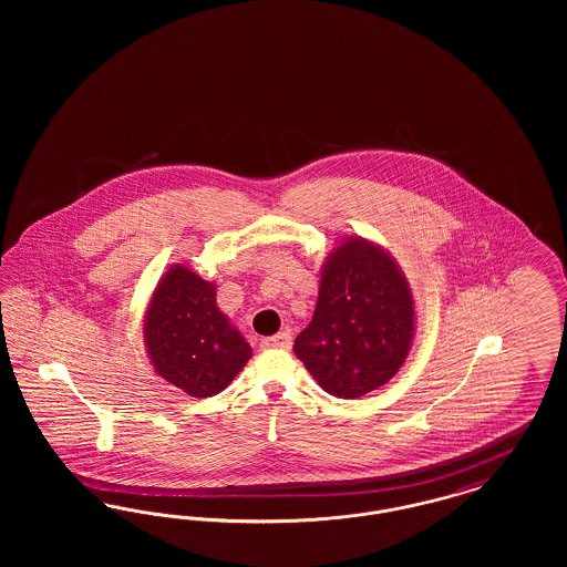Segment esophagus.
<instances>
[{"label": "esophagus", "mask_w": 567, "mask_h": 567, "mask_svg": "<svg viewBox=\"0 0 567 567\" xmlns=\"http://www.w3.org/2000/svg\"><path fill=\"white\" fill-rule=\"evenodd\" d=\"M261 347H264V349H282V351H289V349H291V333L280 331V333H276V336H271V338L261 340Z\"/></svg>", "instance_id": "obj_1"}]
</instances>
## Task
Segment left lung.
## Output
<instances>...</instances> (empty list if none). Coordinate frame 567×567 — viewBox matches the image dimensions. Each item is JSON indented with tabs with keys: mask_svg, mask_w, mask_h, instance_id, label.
I'll return each instance as SVG.
<instances>
[{
	"mask_svg": "<svg viewBox=\"0 0 567 567\" xmlns=\"http://www.w3.org/2000/svg\"><path fill=\"white\" fill-rule=\"evenodd\" d=\"M412 331L402 271L374 244L349 240L329 255L315 317L293 351L329 395L354 400L398 374Z\"/></svg>",
	"mask_w": 567,
	"mask_h": 567,
	"instance_id": "8db88e82",
	"label": "left lung"
}]
</instances>
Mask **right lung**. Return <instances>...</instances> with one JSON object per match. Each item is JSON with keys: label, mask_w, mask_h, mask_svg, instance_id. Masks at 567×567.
Returning <instances> with one entry per match:
<instances>
[{"label": "right lung", "mask_w": 567, "mask_h": 567, "mask_svg": "<svg viewBox=\"0 0 567 567\" xmlns=\"http://www.w3.org/2000/svg\"><path fill=\"white\" fill-rule=\"evenodd\" d=\"M215 285L187 268L163 276L144 321L151 361L190 398L220 393L250 359V347L216 308Z\"/></svg>", "instance_id": "obj_1"}]
</instances>
